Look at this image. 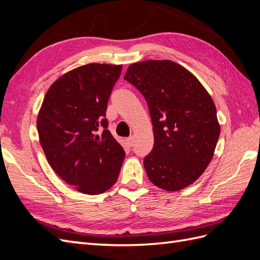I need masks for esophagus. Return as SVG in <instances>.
<instances>
[{"label":"esophagus","mask_w":260,"mask_h":260,"mask_svg":"<svg viewBox=\"0 0 260 260\" xmlns=\"http://www.w3.org/2000/svg\"><path fill=\"white\" fill-rule=\"evenodd\" d=\"M127 143H128V145L129 146H133V144H135V137H129L128 139H127Z\"/></svg>","instance_id":"esophagus-1"}]
</instances>
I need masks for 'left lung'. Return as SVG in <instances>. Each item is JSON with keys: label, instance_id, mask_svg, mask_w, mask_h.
<instances>
[{"label": "left lung", "instance_id": "8db88e82", "mask_svg": "<svg viewBox=\"0 0 260 260\" xmlns=\"http://www.w3.org/2000/svg\"><path fill=\"white\" fill-rule=\"evenodd\" d=\"M123 79L143 94L152 118L154 146L144 158L148 179L170 192L195 182L220 135L209 93L193 74L167 59L135 62Z\"/></svg>", "mask_w": 260, "mask_h": 260}]
</instances>
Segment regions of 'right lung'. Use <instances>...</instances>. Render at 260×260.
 <instances>
[{
  "instance_id": "add662e5",
  "label": "right lung",
  "mask_w": 260,
  "mask_h": 260,
  "mask_svg": "<svg viewBox=\"0 0 260 260\" xmlns=\"http://www.w3.org/2000/svg\"><path fill=\"white\" fill-rule=\"evenodd\" d=\"M121 68L93 62L70 70L50 86L38 115L39 140L50 166L84 194L111 188L124 159L105 118Z\"/></svg>"
}]
</instances>
